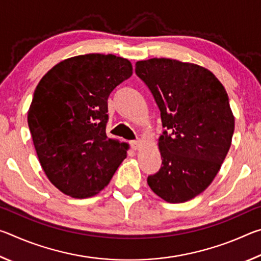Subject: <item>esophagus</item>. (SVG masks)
Wrapping results in <instances>:
<instances>
[{
  "instance_id": "1",
  "label": "esophagus",
  "mask_w": 261,
  "mask_h": 261,
  "mask_svg": "<svg viewBox=\"0 0 261 261\" xmlns=\"http://www.w3.org/2000/svg\"><path fill=\"white\" fill-rule=\"evenodd\" d=\"M130 146L132 149H139L140 146H141V141L140 140H132L130 143Z\"/></svg>"
}]
</instances>
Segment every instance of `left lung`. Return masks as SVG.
<instances>
[{
  "label": "left lung",
  "mask_w": 261,
  "mask_h": 261,
  "mask_svg": "<svg viewBox=\"0 0 261 261\" xmlns=\"http://www.w3.org/2000/svg\"><path fill=\"white\" fill-rule=\"evenodd\" d=\"M136 74L160 109L162 163L147 183L168 202L192 199L208 187L230 148L235 129L229 98L210 70L170 59L136 63Z\"/></svg>",
  "instance_id": "left-lung-1"
}]
</instances>
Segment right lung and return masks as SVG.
I'll return each mask as SVG.
<instances>
[{
    "instance_id": "right-lung-1",
    "label": "right lung",
    "mask_w": 261,
    "mask_h": 261,
    "mask_svg": "<svg viewBox=\"0 0 261 261\" xmlns=\"http://www.w3.org/2000/svg\"><path fill=\"white\" fill-rule=\"evenodd\" d=\"M132 74L112 54H86L50 69L35 88L28 123L48 179L68 196L99 193L126 158L127 145L106 135L108 98Z\"/></svg>"
}]
</instances>
